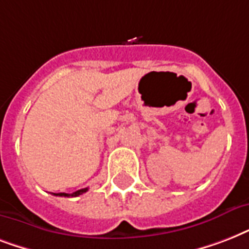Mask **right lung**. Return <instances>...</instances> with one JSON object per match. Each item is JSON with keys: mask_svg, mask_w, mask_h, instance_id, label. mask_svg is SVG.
<instances>
[{"mask_svg": "<svg viewBox=\"0 0 249 249\" xmlns=\"http://www.w3.org/2000/svg\"><path fill=\"white\" fill-rule=\"evenodd\" d=\"M86 191H88V187H86V189L77 190V191H75V193H72V194L59 193V194H54V195H55V196H79V195H81V194L86 193Z\"/></svg>", "mask_w": 249, "mask_h": 249, "instance_id": "add662e5", "label": "right lung"}]
</instances>
